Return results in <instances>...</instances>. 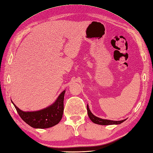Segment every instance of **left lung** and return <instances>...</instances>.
I'll use <instances>...</instances> for the list:
<instances>
[{"mask_svg": "<svg viewBox=\"0 0 153 153\" xmlns=\"http://www.w3.org/2000/svg\"><path fill=\"white\" fill-rule=\"evenodd\" d=\"M87 111L88 114L89 119L91 120L93 123L95 124L101 125H118L121 124L123 122H124L126 120H121V121H111V120H103V119L99 118L95 116V115L91 113V111L89 110L88 105H87Z\"/></svg>", "mask_w": 153, "mask_h": 153, "instance_id": "1", "label": "left lung"}]
</instances>
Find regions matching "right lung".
Returning a JSON list of instances; mask_svg holds the SVG:
<instances>
[{
  "label": "right lung",
  "instance_id": "obj_1",
  "mask_svg": "<svg viewBox=\"0 0 153 153\" xmlns=\"http://www.w3.org/2000/svg\"><path fill=\"white\" fill-rule=\"evenodd\" d=\"M65 91H63L56 100L48 107L35 111H23L12 102L18 114L26 123L35 128L52 127L61 121L64 113V100Z\"/></svg>",
  "mask_w": 153,
  "mask_h": 153
}]
</instances>
